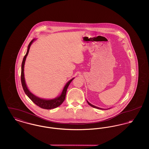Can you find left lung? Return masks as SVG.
Segmentation results:
<instances>
[{"mask_svg":"<svg viewBox=\"0 0 149 149\" xmlns=\"http://www.w3.org/2000/svg\"><path fill=\"white\" fill-rule=\"evenodd\" d=\"M88 105H90L91 106H92V107H95V108H96V109H101V108H99V107H96V106H94V105H92V104H91L89 102H88Z\"/></svg>","mask_w":149,"mask_h":149,"instance_id":"8db88e82","label":"left lung"}]
</instances>
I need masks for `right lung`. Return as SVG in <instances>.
Here are the masks:
<instances>
[{"label": "right lung", "mask_w": 149, "mask_h": 149, "mask_svg": "<svg viewBox=\"0 0 149 149\" xmlns=\"http://www.w3.org/2000/svg\"><path fill=\"white\" fill-rule=\"evenodd\" d=\"M34 39H33V40H31L30 42V43L28 45V49H27V51L26 54H25V56L24 57L23 61L22 62V65H21V84H22V86L24 89V91L25 92V93H26L27 96L29 97V98L37 106H38L39 107L44 109H52L56 108L58 106H59L60 105H61L63 103V102L64 101L65 97H66V91L68 89V88L69 87L70 83L71 82V81L74 79H71L70 81H69L67 84H66V86H65V87L63 89V91L62 92L61 96L56 98H54L53 100H44V99H42L40 98H38L36 96H35V95H34L33 94H32L27 89V88L26 83H25V78H24V64H25V62L26 58L29 52V49H30V47L31 46V45L32 44V43L33 42Z\"/></svg>", "instance_id": "add662e5"}]
</instances>
